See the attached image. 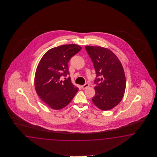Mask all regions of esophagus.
<instances>
[{
  "label": "esophagus",
  "instance_id": "34e87169",
  "mask_svg": "<svg viewBox=\"0 0 157 157\" xmlns=\"http://www.w3.org/2000/svg\"><path fill=\"white\" fill-rule=\"evenodd\" d=\"M89 86V83H86L85 84H84L83 85H82L81 87H82V89H86L87 87H88Z\"/></svg>",
  "mask_w": 157,
  "mask_h": 157
}]
</instances>
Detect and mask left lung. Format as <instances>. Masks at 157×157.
Returning a JSON list of instances; mask_svg holds the SVG:
<instances>
[{
	"instance_id": "1",
	"label": "left lung",
	"mask_w": 157,
	"mask_h": 157,
	"mask_svg": "<svg viewBox=\"0 0 157 157\" xmlns=\"http://www.w3.org/2000/svg\"><path fill=\"white\" fill-rule=\"evenodd\" d=\"M87 53L93 63L97 78L93 103L101 110L116 107L124 97L126 77L124 68L117 56L103 47L86 46Z\"/></svg>"
}]
</instances>
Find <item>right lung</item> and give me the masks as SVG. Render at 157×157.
I'll list each match as a JSON object with an SVG mask.
<instances>
[{"mask_svg": "<svg viewBox=\"0 0 157 157\" xmlns=\"http://www.w3.org/2000/svg\"><path fill=\"white\" fill-rule=\"evenodd\" d=\"M81 47L63 45L48 50L37 67L35 87L41 99L54 109H60L73 99L78 88L71 82L68 63ZM65 77V80H61Z\"/></svg>", "mask_w": 157, "mask_h": 157, "instance_id": "obj_1", "label": "right lung"}]
</instances>
